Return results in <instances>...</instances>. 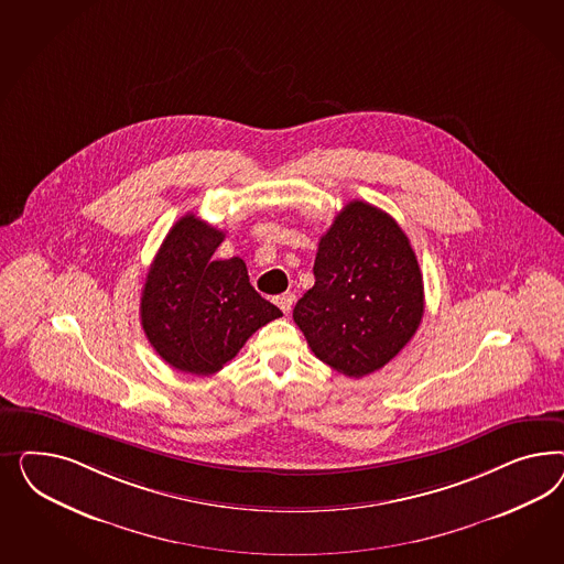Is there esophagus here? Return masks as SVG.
Segmentation results:
<instances>
[{
    "label": "esophagus",
    "instance_id": "obj_1",
    "mask_svg": "<svg viewBox=\"0 0 564 564\" xmlns=\"http://www.w3.org/2000/svg\"><path fill=\"white\" fill-rule=\"evenodd\" d=\"M293 302H295V295H293V293H281V295H276V297H274V304L281 307L285 314H290Z\"/></svg>",
    "mask_w": 564,
    "mask_h": 564
}]
</instances>
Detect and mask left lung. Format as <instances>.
Returning <instances> with one entry per match:
<instances>
[{"label":"left lung","mask_w":564,"mask_h":564,"mask_svg":"<svg viewBox=\"0 0 564 564\" xmlns=\"http://www.w3.org/2000/svg\"><path fill=\"white\" fill-rule=\"evenodd\" d=\"M314 288L293 321L314 356L345 376L372 375L411 341L424 283L410 239L391 215L354 200L318 243Z\"/></svg>","instance_id":"left-lung-1"}]
</instances>
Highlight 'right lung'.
Listing matches in <instances>:
<instances>
[{"label":"right lung","instance_id":"1","mask_svg":"<svg viewBox=\"0 0 564 564\" xmlns=\"http://www.w3.org/2000/svg\"><path fill=\"white\" fill-rule=\"evenodd\" d=\"M225 234L184 215L163 239L140 297L154 351L186 375L219 372L260 326L283 316L252 285L246 262L215 260Z\"/></svg>","mask_w":564,"mask_h":564}]
</instances>
